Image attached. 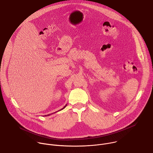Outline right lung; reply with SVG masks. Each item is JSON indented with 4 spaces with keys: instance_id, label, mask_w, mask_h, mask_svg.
<instances>
[{
    "instance_id": "1",
    "label": "right lung",
    "mask_w": 153,
    "mask_h": 153,
    "mask_svg": "<svg viewBox=\"0 0 153 153\" xmlns=\"http://www.w3.org/2000/svg\"><path fill=\"white\" fill-rule=\"evenodd\" d=\"M67 105H65V106H64V107H63V108H62V109H61V110H60V111H61V110H63V109H64V108H65V107H66V106H67ZM55 113H56V112H55ZM47 116H50V114H48V115H47ZM47 116V115H46V116Z\"/></svg>"
}]
</instances>
